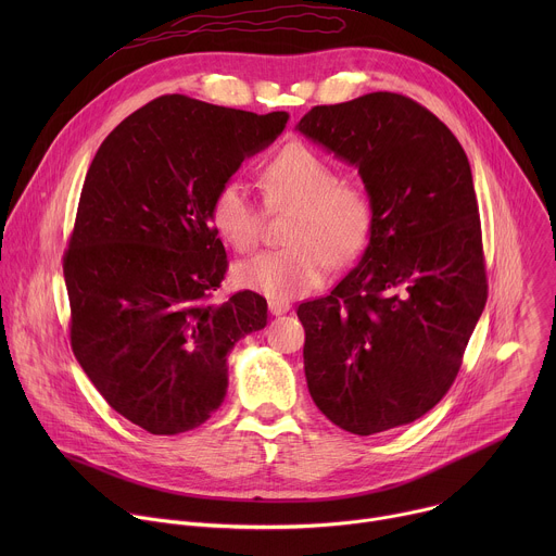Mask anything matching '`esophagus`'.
Wrapping results in <instances>:
<instances>
[{
	"instance_id": "esophagus-1",
	"label": "esophagus",
	"mask_w": 556,
	"mask_h": 556,
	"mask_svg": "<svg viewBox=\"0 0 556 556\" xmlns=\"http://www.w3.org/2000/svg\"><path fill=\"white\" fill-rule=\"evenodd\" d=\"M268 309H270V314L279 316V314H286L290 309V303L288 301H268Z\"/></svg>"
}]
</instances>
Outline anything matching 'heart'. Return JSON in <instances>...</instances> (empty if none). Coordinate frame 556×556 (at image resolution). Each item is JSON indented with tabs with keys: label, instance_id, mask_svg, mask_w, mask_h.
<instances>
[{
	"label": "heart",
	"instance_id": "1",
	"mask_svg": "<svg viewBox=\"0 0 556 556\" xmlns=\"http://www.w3.org/2000/svg\"><path fill=\"white\" fill-rule=\"evenodd\" d=\"M264 202L270 211H292L286 249L264 251L237 264L235 279L273 301H290L319 286L330 266L343 268L361 257L374 228L367 191L341 178V172L303 142L281 147L262 167ZM213 228L237 249L260 240L262 208L251 187L226 178L213 193Z\"/></svg>",
	"mask_w": 556,
	"mask_h": 556
}]
</instances>
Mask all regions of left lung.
I'll return each mask as SVG.
<instances>
[{
	"label": "left lung",
	"mask_w": 556,
	"mask_h": 556,
	"mask_svg": "<svg viewBox=\"0 0 556 556\" xmlns=\"http://www.w3.org/2000/svg\"><path fill=\"white\" fill-rule=\"evenodd\" d=\"M296 129L354 165L374 206L358 266L296 309L309 395L356 435L409 425L451 389L489 296L468 157L393 92L316 105Z\"/></svg>",
	"instance_id": "left-lung-1"
}]
</instances>
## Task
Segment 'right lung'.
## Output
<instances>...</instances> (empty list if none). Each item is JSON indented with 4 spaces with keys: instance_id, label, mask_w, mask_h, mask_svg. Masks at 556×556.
<instances>
[{
    "instance_id": "right-lung-1",
    "label": "right lung",
    "mask_w": 556,
    "mask_h": 556,
    "mask_svg": "<svg viewBox=\"0 0 556 556\" xmlns=\"http://www.w3.org/2000/svg\"><path fill=\"white\" fill-rule=\"evenodd\" d=\"M286 112L165 94L99 147L63 255L70 345L92 384L153 435L204 425L228 387V352L266 326L253 290L213 301L228 260L208 208Z\"/></svg>"
}]
</instances>
